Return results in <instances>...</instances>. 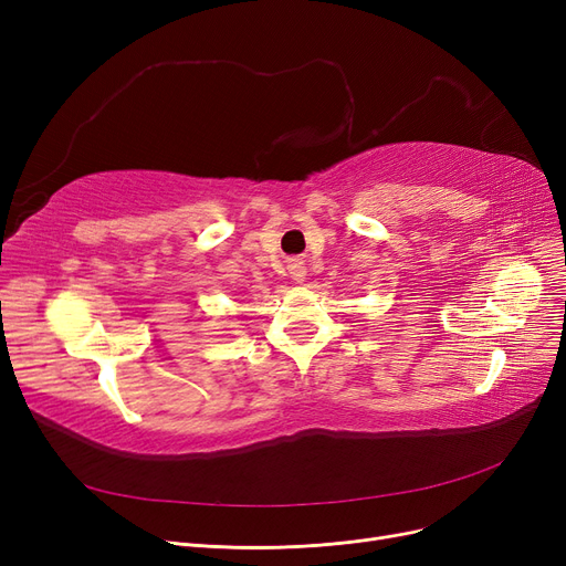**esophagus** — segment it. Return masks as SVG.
Returning <instances> with one entry per match:
<instances>
[{
    "instance_id": "34e87169",
    "label": "esophagus",
    "mask_w": 566,
    "mask_h": 566,
    "mask_svg": "<svg viewBox=\"0 0 566 566\" xmlns=\"http://www.w3.org/2000/svg\"><path fill=\"white\" fill-rule=\"evenodd\" d=\"M289 275H291V280L293 282H305V277H307V268H305V263L303 261H289Z\"/></svg>"
}]
</instances>
